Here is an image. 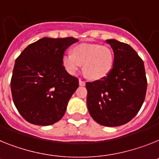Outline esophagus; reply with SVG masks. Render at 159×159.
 Returning <instances> with one entry per match:
<instances>
[{
  "label": "esophagus",
  "mask_w": 159,
  "mask_h": 159,
  "mask_svg": "<svg viewBox=\"0 0 159 159\" xmlns=\"http://www.w3.org/2000/svg\"><path fill=\"white\" fill-rule=\"evenodd\" d=\"M79 85H80V86H85V85H86V82H84L83 80L79 79Z\"/></svg>",
  "instance_id": "esophagus-1"
}]
</instances>
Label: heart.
<instances>
[{
    "instance_id": "obj_1",
    "label": "heart",
    "mask_w": 159,
    "mask_h": 159,
    "mask_svg": "<svg viewBox=\"0 0 159 159\" xmlns=\"http://www.w3.org/2000/svg\"><path fill=\"white\" fill-rule=\"evenodd\" d=\"M62 64L66 71L76 74L83 65V71L89 78L99 80L106 77L112 69L114 55L107 46L94 43H81L73 47L72 53L65 52Z\"/></svg>"
}]
</instances>
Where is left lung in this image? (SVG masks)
Here are the masks:
<instances>
[{"label":"left lung","mask_w":159,"mask_h":159,"mask_svg":"<svg viewBox=\"0 0 159 159\" xmlns=\"http://www.w3.org/2000/svg\"><path fill=\"white\" fill-rule=\"evenodd\" d=\"M114 52L112 69L105 77L86 82L88 111L107 127L129 122L141 109L147 90L144 62L134 49L116 39L106 41Z\"/></svg>","instance_id":"left-lung-1"}]
</instances>
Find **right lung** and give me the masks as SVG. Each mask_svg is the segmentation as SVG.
I'll use <instances>...</instances> for the list:
<instances>
[{"label": "right lung", "mask_w": 159, "mask_h": 159, "mask_svg": "<svg viewBox=\"0 0 159 159\" xmlns=\"http://www.w3.org/2000/svg\"><path fill=\"white\" fill-rule=\"evenodd\" d=\"M77 41L73 37H45L28 45L16 59L12 97L18 112L30 124L52 125L64 116L79 83L65 70L62 57Z\"/></svg>", "instance_id": "right-lung-1"}]
</instances>
